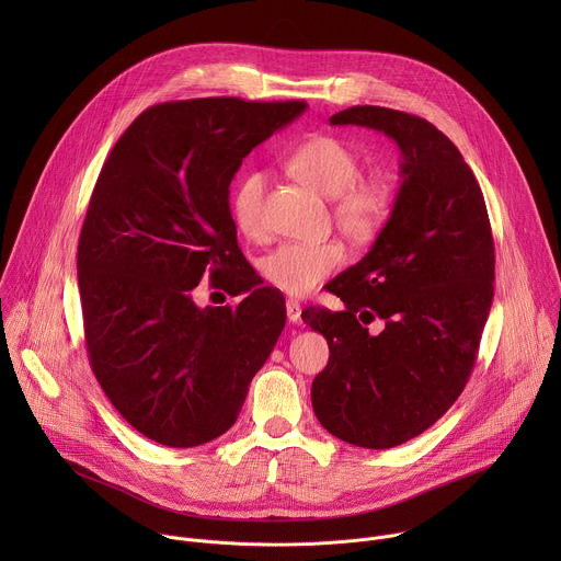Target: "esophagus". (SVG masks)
<instances>
[{
	"label": "esophagus",
	"mask_w": 561,
	"mask_h": 561,
	"mask_svg": "<svg viewBox=\"0 0 561 561\" xmlns=\"http://www.w3.org/2000/svg\"><path fill=\"white\" fill-rule=\"evenodd\" d=\"M286 314H288V322L299 324L301 322V306L295 299L286 301Z\"/></svg>",
	"instance_id": "34e87169"
}]
</instances>
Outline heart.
I'll list each match as a JSON object with an SVG mask.
<instances>
[{
	"label": "heart",
	"mask_w": 561,
	"mask_h": 561,
	"mask_svg": "<svg viewBox=\"0 0 561 561\" xmlns=\"http://www.w3.org/2000/svg\"><path fill=\"white\" fill-rule=\"evenodd\" d=\"M286 171L319 195L331 197L335 224L353 239L375 237L392 210V184L381 173L359 175L357 150L335 135H314L286 157ZM266 186L262 171L247 173L234 186L230 213L237 230L249 239H264ZM346 260L335 239L327 242H284L262 260L264 279L286 295L301 297L331 277Z\"/></svg>",
	"instance_id": "b5f03b06"
}]
</instances>
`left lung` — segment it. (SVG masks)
<instances>
[{
	"label": "left lung",
	"instance_id": "1",
	"mask_svg": "<svg viewBox=\"0 0 561 561\" xmlns=\"http://www.w3.org/2000/svg\"><path fill=\"white\" fill-rule=\"evenodd\" d=\"M331 124L394 139L402 186L366 257L329 284L346 308L301 312L331 351L312 379V411L348 444L392 448L431 428L472 373L493 304V230L470 167L431 122L353 106ZM375 318L385 331L370 336L365 327Z\"/></svg>",
	"mask_w": 561,
	"mask_h": 561
}]
</instances>
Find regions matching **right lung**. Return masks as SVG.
<instances>
[{
  "label": "right lung",
  "instance_id": "obj_1",
  "mask_svg": "<svg viewBox=\"0 0 561 561\" xmlns=\"http://www.w3.org/2000/svg\"><path fill=\"white\" fill-rule=\"evenodd\" d=\"M306 102L204 98L146 108L102 167L79 232L77 279L91 368L148 439L191 448L237 420L286 324L237 244L228 186L242 159ZM250 295L199 309L204 277Z\"/></svg>",
  "mask_w": 561,
  "mask_h": 561
}]
</instances>
